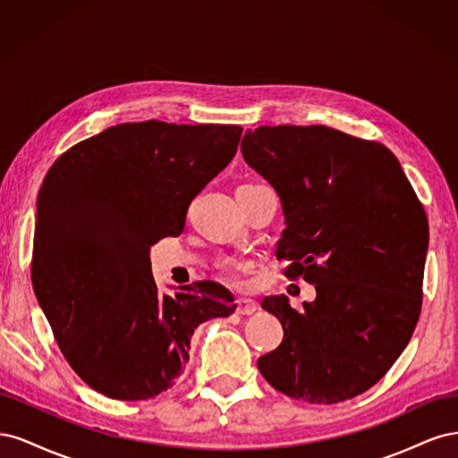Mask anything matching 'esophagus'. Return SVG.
Returning a JSON list of instances; mask_svg holds the SVG:
<instances>
[{
	"label": "esophagus",
	"mask_w": 458,
	"mask_h": 458,
	"mask_svg": "<svg viewBox=\"0 0 458 458\" xmlns=\"http://www.w3.org/2000/svg\"><path fill=\"white\" fill-rule=\"evenodd\" d=\"M258 311V303L254 300H248V298H241L237 301V313L239 315H252Z\"/></svg>",
	"instance_id": "1"
}]
</instances>
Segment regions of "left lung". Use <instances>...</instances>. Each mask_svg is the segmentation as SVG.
<instances>
[{"label": "left lung", "instance_id": "1", "mask_svg": "<svg viewBox=\"0 0 458 458\" xmlns=\"http://www.w3.org/2000/svg\"><path fill=\"white\" fill-rule=\"evenodd\" d=\"M241 152L281 199L276 258L315 284L296 311L284 294L261 308L284 338L258 359L275 390L332 405L367 392L403 353L422 306L424 208L380 143L327 126L248 130Z\"/></svg>", "mask_w": 458, "mask_h": 458}]
</instances>
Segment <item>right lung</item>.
<instances>
[{
	"label": "right lung",
	"instance_id": "obj_1",
	"mask_svg": "<svg viewBox=\"0 0 458 458\" xmlns=\"http://www.w3.org/2000/svg\"><path fill=\"white\" fill-rule=\"evenodd\" d=\"M241 126L118 123L55 160L38 195L32 286L66 361L120 399L172 387L200 323L237 303L217 283L160 294L150 246L182 234L191 200L233 160Z\"/></svg>",
	"mask_w": 458,
	"mask_h": 458
}]
</instances>
